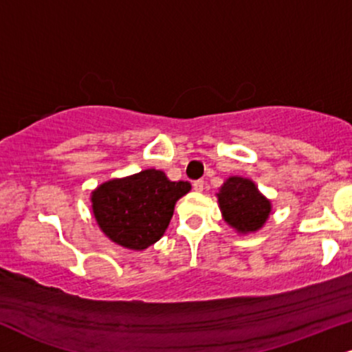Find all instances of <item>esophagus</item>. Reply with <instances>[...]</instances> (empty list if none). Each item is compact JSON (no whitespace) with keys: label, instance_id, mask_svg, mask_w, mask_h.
I'll list each match as a JSON object with an SVG mask.
<instances>
[{"label":"esophagus","instance_id":"34e87169","mask_svg":"<svg viewBox=\"0 0 352 352\" xmlns=\"http://www.w3.org/2000/svg\"><path fill=\"white\" fill-rule=\"evenodd\" d=\"M194 190H196V192H202L204 190V181L202 179H197V181H194Z\"/></svg>","mask_w":352,"mask_h":352}]
</instances>
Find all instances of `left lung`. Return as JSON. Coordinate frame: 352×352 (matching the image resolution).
Segmentation results:
<instances>
[{
  "mask_svg": "<svg viewBox=\"0 0 352 352\" xmlns=\"http://www.w3.org/2000/svg\"><path fill=\"white\" fill-rule=\"evenodd\" d=\"M217 197L223 220L238 233L258 232L271 214V201L246 177L230 176Z\"/></svg>",
  "mask_w": 352,
  "mask_h": 352,
  "instance_id": "obj_1",
  "label": "left lung"
}]
</instances>
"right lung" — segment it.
<instances>
[{"instance_id":"right-lung-1","label":"right lung","mask_w":352,"mask_h":352,"mask_svg":"<svg viewBox=\"0 0 352 352\" xmlns=\"http://www.w3.org/2000/svg\"><path fill=\"white\" fill-rule=\"evenodd\" d=\"M188 181H169L160 169L111 179L91 192L94 219L109 240L142 251L163 236Z\"/></svg>"}]
</instances>
